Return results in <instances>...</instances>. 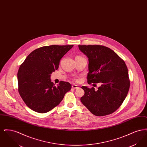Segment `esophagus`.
<instances>
[{"instance_id":"1","label":"esophagus","mask_w":147,"mask_h":147,"mask_svg":"<svg viewBox=\"0 0 147 147\" xmlns=\"http://www.w3.org/2000/svg\"><path fill=\"white\" fill-rule=\"evenodd\" d=\"M71 88H72V89H78V88H79V87H78V86L77 85H72V86H71Z\"/></svg>"}]
</instances>
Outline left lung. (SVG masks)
<instances>
[{
  "instance_id": "8db88e82",
  "label": "left lung",
  "mask_w": 147,
  "mask_h": 147,
  "mask_svg": "<svg viewBox=\"0 0 147 147\" xmlns=\"http://www.w3.org/2000/svg\"><path fill=\"white\" fill-rule=\"evenodd\" d=\"M89 59L88 83L101 84L94 88L82 86V104L94 115L102 116L116 111L126 98L130 81L126 63L112 49L101 45H79Z\"/></svg>"
}]
</instances>
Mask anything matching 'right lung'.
Wrapping results in <instances>:
<instances>
[{
    "label": "right lung",
    "instance_id": "right-lung-1",
    "mask_svg": "<svg viewBox=\"0 0 147 147\" xmlns=\"http://www.w3.org/2000/svg\"><path fill=\"white\" fill-rule=\"evenodd\" d=\"M73 45H51L33 51L21 64L18 72V91L30 109L46 113L62 101L71 89L69 83L61 81L56 86L50 79L60 60Z\"/></svg>",
    "mask_w": 147,
    "mask_h": 147
}]
</instances>
